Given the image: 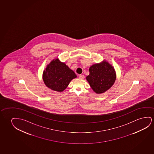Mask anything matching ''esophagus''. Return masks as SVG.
Here are the masks:
<instances>
[{"mask_svg": "<svg viewBox=\"0 0 154 154\" xmlns=\"http://www.w3.org/2000/svg\"><path fill=\"white\" fill-rule=\"evenodd\" d=\"M79 78L80 79H83L85 78V76L83 75H79Z\"/></svg>", "mask_w": 154, "mask_h": 154, "instance_id": "1", "label": "esophagus"}]
</instances>
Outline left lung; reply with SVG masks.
Masks as SVG:
<instances>
[{"label":"left lung","instance_id":"8db88e82","mask_svg":"<svg viewBox=\"0 0 154 154\" xmlns=\"http://www.w3.org/2000/svg\"><path fill=\"white\" fill-rule=\"evenodd\" d=\"M90 74L87 80L93 91L97 94L104 93L114 84L116 74L112 65L106 61H103L91 66Z\"/></svg>","mask_w":154,"mask_h":154}]
</instances>
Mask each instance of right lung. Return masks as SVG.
I'll use <instances>...</instances> for the list:
<instances>
[{
	"mask_svg": "<svg viewBox=\"0 0 154 154\" xmlns=\"http://www.w3.org/2000/svg\"><path fill=\"white\" fill-rule=\"evenodd\" d=\"M76 78L75 73L58 59L52 60L43 73V79L46 86L57 92L64 91L72 80Z\"/></svg>",
	"mask_w": 154,
	"mask_h": 154,
	"instance_id": "1",
	"label": "right lung"
}]
</instances>
